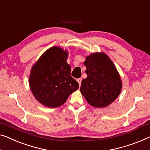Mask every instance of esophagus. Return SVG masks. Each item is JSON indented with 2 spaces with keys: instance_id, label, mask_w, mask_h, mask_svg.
Wrapping results in <instances>:
<instances>
[{
  "instance_id": "1",
  "label": "esophagus",
  "mask_w": 150,
  "mask_h": 150,
  "mask_svg": "<svg viewBox=\"0 0 150 150\" xmlns=\"http://www.w3.org/2000/svg\"><path fill=\"white\" fill-rule=\"evenodd\" d=\"M81 78H79V79H77V82L79 83V86H81Z\"/></svg>"
}]
</instances>
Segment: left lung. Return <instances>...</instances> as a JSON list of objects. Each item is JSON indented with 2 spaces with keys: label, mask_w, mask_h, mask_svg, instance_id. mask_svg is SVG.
<instances>
[{
  "label": "left lung",
  "mask_w": 150,
  "mask_h": 150,
  "mask_svg": "<svg viewBox=\"0 0 150 150\" xmlns=\"http://www.w3.org/2000/svg\"><path fill=\"white\" fill-rule=\"evenodd\" d=\"M88 77L81 81L80 91L93 107L105 108L117 99L122 81L115 64L104 52L87 56L83 62Z\"/></svg>",
  "instance_id": "obj_1"
}]
</instances>
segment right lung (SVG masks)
Masks as SVG:
<instances>
[{
	"label": "right lung",
	"instance_id": "1",
	"mask_svg": "<svg viewBox=\"0 0 150 150\" xmlns=\"http://www.w3.org/2000/svg\"><path fill=\"white\" fill-rule=\"evenodd\" d=\"M68 52L58 46L46 50L31 69L29 85L33 96L48 108H57L79 88L71 76Z\"/></svg>",
	"mask_w": 150,
	"mask_h": 150
}]
</instances>
